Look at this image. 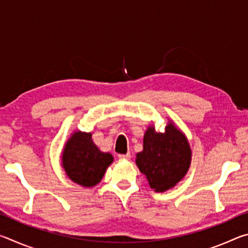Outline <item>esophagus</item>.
<instances>
[{
  "label": "esophagus",
  "mask_w": 248,
  "mask_h": 248,
  "mask_svg": "<svg viewBox=\"0 0 248 248\" xmlns=\"http://www.w3.org/2000/svg\"><path fill=\"white\" fill-rule=\"evenodd\" d=\"M118 157L121 158V159H129L130 157H131V155H130V153H127V154H119Z\"/></svg>",
  "instance_id": "34e87169"
}]
</instances>
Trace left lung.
I'll use <instances>...</instances> for the list:
<instances>
[{"label": "left lung", "instance_id": "1", "mask_svg": "<svg viewBox=\"0 0 248 248\" xmlns=\"http://www.w3.org/2000/svg\"><path fill=\"white\" fill-rule=\"evenodd\" d=\"M191 151L182 131L173 124H167L164 132L146 130L143 151L137 154L136 163L146 176L150 187L156 191H165L174 187L190 165Z\"/></svg>", "mask_w": 248, "mask_h": 248}]
</instances>
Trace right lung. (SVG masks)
Instances as JSON below:
<instances>
[{"mask_svg":"<svg viewBox=\"0 0 248 248\" xmlns=\"http://www.w3.org/2000/svg\"><path fill=\"white\" fill-rule=\"evenodd\" d=\"M114 158L100 152L92 140V133L75 132L66 142L62 154V166L71 180L84 187L100 182Z\"/></svg>","mask_w":248,"mask_h":248,"instance_id":"1","label":"right lung"}]
</instances>
